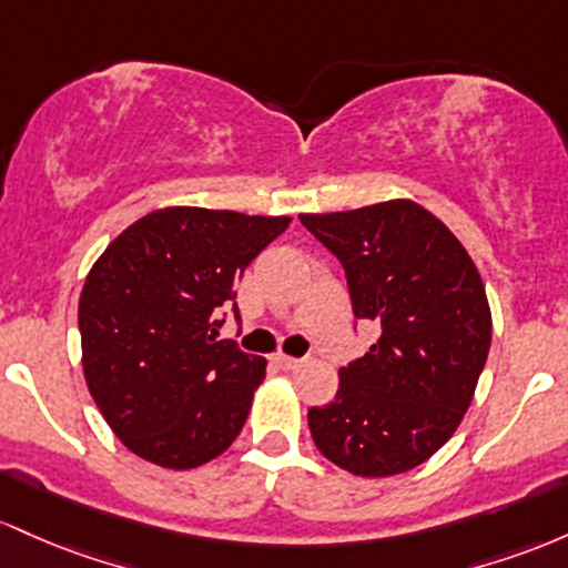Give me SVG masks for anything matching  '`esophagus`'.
I'll return each mask as SVG.
<instances>
[{
	"label": "esophagus",
	"mask_w": 568,
	"mask_h": 568,
	"mask_svg": "<svg viewBox=\"0 0 568 568\" xmlns=\"http://www.w3.org/2000/svg\"><path fill=\"white\" fill-rule=\"evenodd\" d=\"M273 362H276L282 369H297L303 365V359H295V356H286V354H276L273 356Z\"/></svg>",
	"instance_id": "1"
}]
</instances>
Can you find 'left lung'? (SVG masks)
Masks as SVG:
<instances>
[{
    "instance_id": "1",
    "label": "left lung",
    "mask_w": 568,
    "mask_h": 568,
    "mask_svg": "<svg viewBox=\"0 0 568 568\" xmlns=\"http://www.w3.org/2000/svg\"><path fill=\"white\" fill-rule=\"evenodd\" d=\"M341 260L356 318L381 327L341 367L335 399L311 407L316 448L346 473L388 477L437 454L486 367L490 308L467 250L413 201L301 214Z\"/></svg>"
}]
</instances>
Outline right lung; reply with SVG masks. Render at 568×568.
I'll return each mask as SVG.
<instances>
[{"mask_svg":"<svg viewBox=\"0 0 568 568\" xmlns=\"http://www.w3.org/2000/svg\"><path fill=\"white\" fill-rule=\"evenodd\" d=\"M290 216L171 206L106 246L80 295L82 369L125 448L158 467L193 469L231 448L265 359L216 341L246 265ZM233 314L239 308L233 303Z\"/></svg>","mask_w":568,"mask_h":568,"instance_id":"add662e5","label":"right lung"}]
</instances>
